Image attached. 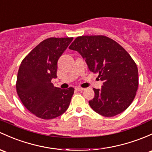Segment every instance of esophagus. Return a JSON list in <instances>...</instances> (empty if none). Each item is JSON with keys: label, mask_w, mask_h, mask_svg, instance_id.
I'll use <instances>...</instances> for the list:
<instances>
[{"label": "esophagus", "mask_w": 152, "mask_h": 152, "mask_svg": "<svg viewBox=\"0 0 152 152\" xmlns=\"http://www.w3.org/2000/svg\"><path fill=\"white\" fill-rule=\"evenodd\" d=\"M76 90H77V91H83V90H84V88H82V87H76Z\"/></svg>", "instance_id": "esophagus-1"}]
</instances>
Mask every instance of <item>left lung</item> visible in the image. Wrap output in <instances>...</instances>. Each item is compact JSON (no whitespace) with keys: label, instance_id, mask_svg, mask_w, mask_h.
Masks as SVG:
<instances>
[{"label":"left lung","instance_id":"obj_1","mask_svg":"<svg viewBox=\"0 0 152 152\" xmlns=\"http://www.w3.org/2000/svg\"><path fill=\"white\" fill-rule=\"evenodd\" d=\"M70 49L85 59L89 71L98 73L101 89H93L95 97L89 100L97 114L111 117L125 111L133 101L138 87L136 63L128 52L107 36H79Z\"/></svg>","mask_w":152,"mask_h":152}]
</instances>
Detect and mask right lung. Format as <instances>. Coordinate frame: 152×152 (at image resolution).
Returning <instances> with one entry per match:
<instances>
[{
    "instance_id": "right-lung-1",
    "label": "right lung",
    "mask_w": 152,
    "mask_h": 152,
    "mask_svg": "<svg viewBox=\"0 0 152 152\" xmlns=\"http://www.w3.org/2000/svg\"><path fill=\"white\" fill-rule=\"evenodd\" d=\"M73 38H49L28 54L19 68L16 89L24 106L35 116L52 119L68 109L74 89L55 87L57 60Z\"/></svg>"
}]
</instances>
